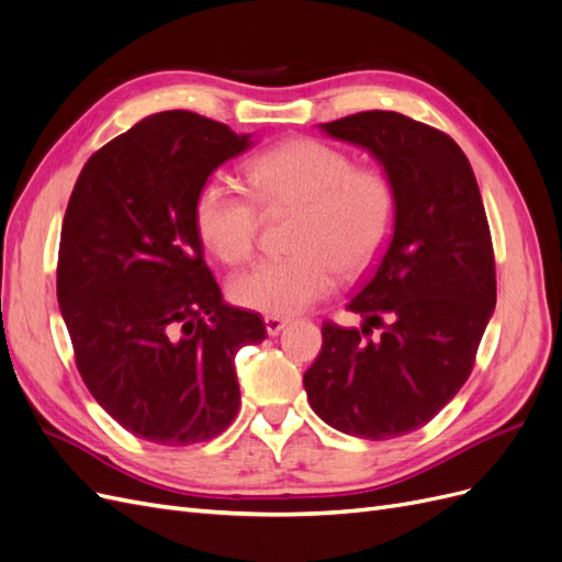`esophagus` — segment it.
I'll return each mask as SVG.
<instances>
[{
  "label": "esophagus",
  "instance_id": "esophagus-1",
  "mask_svg": "<svg viewBox=\"0 0 562 562\" xmlns=\"http://www.w3.org/2000/svg\"><path fill=\"white\" fill-rule=\"evenodd\" d=\"M288 326V321L281 316H265V328L269 335H279Z\"/></svg>",
  "mask_w": 562,
  "mask_h": 562
}]
</instances>
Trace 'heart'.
Masks as SVG:
<instances>
[{"mask_svg":"<svg viewBox=\"0 0 562 562\" xmlns=\"http://www.w3.org/2000/svg\"><path fill=\"white\" fill-rule=\"evenodd\" d=\"M255 201L265 211L297 209L293 255L267 258L229 283L246 310L293 316L326 297L337 279L359 274L378 258L396 225V184L380 168H356L347 151L314 138L288 140L248 166ZM255 201L229 182L201 184L194 223L201 241L227 265L246 262L260 229Z\"/></svg>","mask_w":562,"mask_h":562,"instance_id":"heart-1","label":"heart"}]
</instances>
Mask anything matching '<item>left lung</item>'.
I'll use <instances>...</instances> for the list:
<instances>
[{"label": "left lung", "mask_w": 562, "mask_h": 562, "mask_svg": "<svg viewBox=\"0 0 562 562\" xmlns=\"http://www.w3.org/2000/svg\"><path fill=\"white\" fill-rule=\"evenodd\" d=\"M318 128L363 147L382 166L396 184L398 211L375 271L347 307L363 316L361 330L323 323L304 389L333 429L396 438L454 398L495 312V255L481 190L450 135L405 114L370 110ZM378 325L383 335L370 338Z\"/></svg>", "instance_id": "1"}]
</instances>
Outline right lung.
<instances>
[{"label": "right lung", "mask_w": 562, "mask_h": 562, "mask_svg": "<svg viewBox=\"0 0 562 562\" xmlns=\"http://www.w3.org/2000/svg\"><path fill=\"white\" fill-rule=\"evenodd\" d=\"M252 145L194 112L145 116L81 168L58 250V304L98 405L138 438L192 446L239 413L234 356L267 337L203 262L201 184Z\"/></svg>", "instance_id": "obj_1"}]
</instances>
